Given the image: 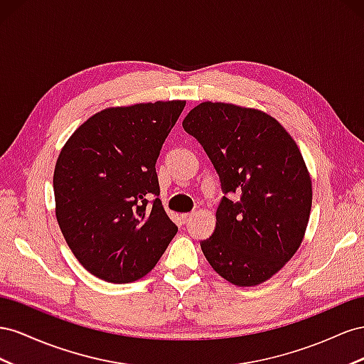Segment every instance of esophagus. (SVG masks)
Instances as JSON below:
<instances>
[{"label": "esophagus", "instance_id": "obj_1", "mask_svg": "<svg viewBox=\"0 0 364 364\" xmlns=\"http://www.w3.org/2000/svg\"><path fill=\"white\" fill-rule=\"evenodd\" d=\"M192 218H193V213H183V215H181V220H183V223H184V224L191 223Z\"/></svg>", "mask_w": 364, "mask_h": 364}]
</instances>
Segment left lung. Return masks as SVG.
I'll return each instance as SVG.
<instances>
[{"label": "left lung", "mask_w": 364, "mask_h": 364, "mask_svg": "<svg viewBox=\"0 0 364 364\" xmlns=\"http://www.w3.org/2000/svg\"><path fill=\"white\" fill-rule=\"evenodd\" d=\"M220 175L216 225L201 241L215 272L253 287L282 268L304 240L313 189L296 141L268 114L204 102L183 120ZM236 193V200L226 195Z\"/></svg>", "instance_id": "left-lung-1"}]
</instances>
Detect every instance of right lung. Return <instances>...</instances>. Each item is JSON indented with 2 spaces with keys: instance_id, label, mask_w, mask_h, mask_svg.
<instances>
[{
  "instance_id": "obj_1",
  "label": "right lung",
  "mask_w": 364,
  "mask_h": 364,
  "mask_svg": "<svg viewBox=\"0 0 364 364\" xmlns=\"http://www.w3.org/2000/svg\"><path fill=\"white\" fill-rule=\"evenodd\" d=\"M184 105L103 109L59 154L53 189L62 235L77 261L107 282L148 274L178 232L159 198L155 163Z\"/></svg>"
}]
</instances>
